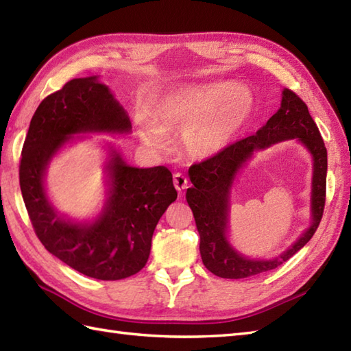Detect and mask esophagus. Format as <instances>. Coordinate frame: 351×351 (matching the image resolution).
<instances>
[{
	"mask_svg": "<svg viewBox=\"0 0 351 351\" xmlns=\"http://www.w3.org/2000/svg\"><path fill=\"white\" fill-rule=\"evenodd\" d=\"M173 184H175V189L178 191L185 190V189H187V185H189L187 176H184L182 173H175L173 175Z\"/></svg>",
	"mask_w": 351,
	"mask_h": 351,
	"instance_id": "esophagus-1",
	"label": "esophagus"
}]
</instances>
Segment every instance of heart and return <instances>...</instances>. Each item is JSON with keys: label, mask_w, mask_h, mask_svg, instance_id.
Instances as JSON below:
<instances>
[{"label": "heart", "mask_w": 351, "mask_h": 351, "mask_svg": "<svg viewBox=\"0 0 351 351\" xmlns=\"http://www.w3.org/2000/svg\"><path fill=\"white\" fill-rule=\"evenodd\" d=\"M253 111L247 87L213 83L184 87L167 95L154 110V122L141 119L140 136L146 145L162 149L164 132H184V146L195 158H210L232 143Z\"/></svg>", "instance_id": "obj_1"}]
</instances>
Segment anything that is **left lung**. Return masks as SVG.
I'll list each match as a JSON object with an SVG mask.
<instances>
[{
	"label": "left lung",
	"instance_id": "8db88e82",
	"mask_svg": "<svg viewBox=\"0 0 351 351\" xmlns=\"http://www.w3.org/2000/svg\"><path fill=\"white\" fill-rule=\"evenodd\" d=\"M289 138H299L315 160L311 226L279 258L268 261L249 260L235 252L226 240L230 187L237 170L253 152ZM189 175L193 187L187 190L185 197L195 215L200 235V256L208 270L219 278L244 279L274 270L314 237L322 221L326 204L327 149L317 123L309 114L308 106L289 88H283L280 108L268 119L263 128L256 131L255 136L238 140L220 154L193 164Z\"/></svg>",
	"mask_w": 351,
	"mask_h": 351
}]
</instances>
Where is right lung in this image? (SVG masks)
I'll list each match as a JSON object with an SVG mask.
<instances>
[{
  "label": "right lung",
  "mask_w": 351,
  "mask_h": 351,
  "mask_svg": "<svg viewBox=\"0 0 351 351\" xmlns=\"http://www.w3.org/2000/svg\"><path fill=\"white\" fill-rule=\"evenodd\" d=\"M130 131V117L107 86L96 77L75 78L40 102L22 146L19 185L37 238L73 270L99 280L130 278L146 265L156 223L178 197L171 171L131 167L111 151L108 199L93 223L60 217L45 193L43 176L73 134Z\"/></svg>",
  "instance_id": "right-lung-1"
}]
</instances>
